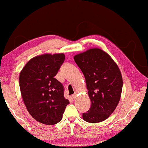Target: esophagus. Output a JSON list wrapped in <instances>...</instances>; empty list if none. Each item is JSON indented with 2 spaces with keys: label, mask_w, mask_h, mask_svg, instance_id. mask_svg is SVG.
Returning a JSON list of instances; mask_svg holds the SVG:
<instances>
[{
  "label": "esophagus",
  "mask_w": 148,
  "mask_h": 148,
  "mask_svg": "<svg viewBox=\"0 0 148 148\" xmlns=\"http://www.w3.org/2000/svg\"><path fill=\"white\" fill-rule=\"evenodd\" d=\"M77 92H75L74 94L72 95V98H73V99H76V97H77Z\"/></svg>",
  "instance_id": "esophagus-1"
}]
</instances>
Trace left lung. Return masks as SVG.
Segmentation results:
<instances>
[{
  "instance_id": "8db88e82",
  "label": "left lung",
  "mask_w": 148,
  "mask_h": 148,
  "mask_svg": "<svg viewBox=\"0 0 148 148\" xmlns=\"http://www.w3.org/2000/svg\"><path fill=\"white\" fill-rule=\"evenodd\" d=\"M85 76L91 106L83 119L90 123L104 121L114 111L121 97L122 77L116 63L107 53L92 48L74 56Z\"/></svg>"
}]
</instances>
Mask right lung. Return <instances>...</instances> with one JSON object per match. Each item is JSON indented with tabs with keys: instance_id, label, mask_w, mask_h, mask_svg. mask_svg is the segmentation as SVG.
<instances>
[{
	"instance_id": "obj_1",
	"label": "right lung",
	"mask_w": 148,
	"mask_h": 148,
	"mask_svg": "<svg viewBox=\"0 0 148 148\" xmlns=\"http://www.w3.org/2000/svg\"><path fill=\"white\" fill-rule=\"evenodd\" d=\"M65 60L63 53L44 54L31 59L20 72L19 85L28 112L36 120L54 125L62 119L69 101L55 77Z\"/></svg>"
}]
</instances>
